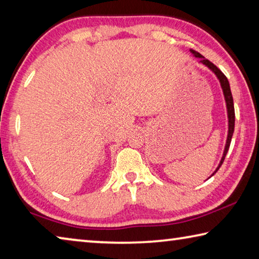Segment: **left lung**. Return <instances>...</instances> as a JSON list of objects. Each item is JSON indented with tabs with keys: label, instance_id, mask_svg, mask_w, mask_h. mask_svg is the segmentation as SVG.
Segmentation results:
<instances>
[{
	"label": "left lung",
	"instance_id": "8db88e82",
	"mask_svg": "<svg viewBox=\"0 0 259 259\" xmlns=\"http://www.w3.org/2000/svg\"><path fill=\"white\" fill-rule=\"evenodd\" d=\"M191 52L194 55L196 58L200 59V63H202L205 65L208 68L211 69V71L216 74V76L218 77L219 82H221L223 93H224V97H225V102H226V107H227V116H229V135H227V139H226V145H225V150H224V154H223V157L221 162H219V165L217 166L216 171L213 174H216L218 171V169L221 168V165L223 164V162L225 160V156L227 154V151H229L230 145H231V140H232V136H233L234 133V123H235V113H234V104H233V97H232V93H231V88H230V83L227 77L224 75L221 69H219L216 65H213L211 61H209L208 59H205L204 57L196 52L195 50H191ZM212 174V175H213ZM211 175V176H212Z\"/></svg>",
	"mask_w": 259,
	"mask_h": 259
}]
</instances>
